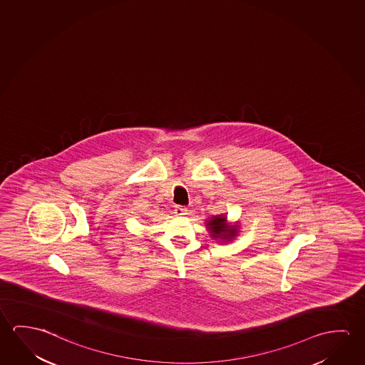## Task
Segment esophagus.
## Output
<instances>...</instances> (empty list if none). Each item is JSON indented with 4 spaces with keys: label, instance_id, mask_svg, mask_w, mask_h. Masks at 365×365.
<instances>
[{
    "label": "esophagus",
    "instance_id": "1",
    "mask_svg": "<svg viewBox=\"0 0 365 365\" xmlns=\"http://www.w3.org/2000/svg\"><path fill=\"white\" fill-rule=\"evenodd\" d=\"M186 212H187L186 208H182V207H176V208H175L174 213L176 215H185Z\"/></svg>",
    "mask_w": 365,
    "mask_h": 365
}]
</instances>
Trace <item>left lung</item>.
<instances>
[{"label": "left lung", "instance_id": "left-lung-1", "mask_svg": "<svg viewBox=\"0 0 365 365\" xmlns=\"http://www.w3.org/2000/svg\"><path fill=\"white\" fill-rule=\"evenodd\" d=\"M205 226L210 233V237L220 240V242H230L238 235V225L227 223V217L225 215L210 217Z\"/></svg>", "mask_w": 365, "mask_h": 365}]
</instances>
